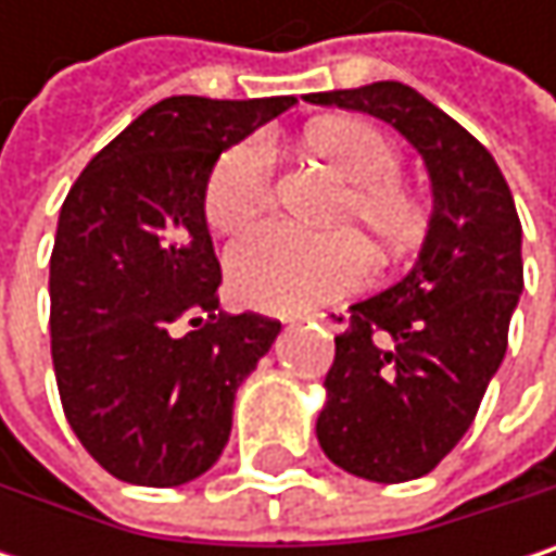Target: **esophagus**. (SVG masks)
<instances>
[{
  "instance_id": "obj_1",
  "label": "esophagus",
  "mask_w": 556,
  "mask_h": 556,
  "mask_svg": "<svg viewBox=\"0 0 556 556\" xmlns=\"http://www.w3.org/2000/svg\"><path fill=\"white\" fill-rule=\"evenodd\" d=\"M312 318L321 321L331 331H344L351 325V312L348 308H321V312H312Z\"/></svg>"
}]
</instances>
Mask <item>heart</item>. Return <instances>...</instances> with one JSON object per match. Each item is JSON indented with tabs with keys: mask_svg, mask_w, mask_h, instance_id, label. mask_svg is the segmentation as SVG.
Wrapping results in <instances>:
<instances>
[{
	"mask_svg": "<svg viewBox=\"0 0 556 556\" xmlns=\"http://www.w3.org/2000/svg\"><path fill=\"white\" fill-rule=\"evenodd\" d=\"M305 144L351 182L338 222L361 225L389 254L421 241L428 205L399 179L402 157L380 128L344 115L321 118L305 131ZM274 148L261 135L228 148L215 161L202 195L208 228L238 235L254 225L274 202ZM225 267L241 302L292 312L361 289L374 277V251L354 228L308 235L292 225H267L241 238Z\"/></svg>",
	"mask_w": 556,
	"mask_h": 556,
	"instance_id": "b5f03b06",
	"label": "heart"
}]
</instances>
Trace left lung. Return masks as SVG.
Wrapping results in <instances>:
<instances>
[{"instance_id":"8db88e82","label":"left lung","mask_w":556,"mask_h":556,"mask_svg":"<svg viewBox=\"0 0 556 556\" xmlns=\"http://www.w3.org/2000/svg\"><path fill=\"white\" fill-rule=\"evenodd\" d=\"M389 122L425 161L431 222L415 267L351 305L325 377L318 444L341 470L405 483L467 434L496 377L518 305L521 222L493 154L405 83L305 96Z\"/></svg>"}]
</instances>
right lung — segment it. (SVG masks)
<instances>
[{
  "instance_id": "add662e5",
  "label": "right lung",
  "mask_w": 556,
  "mask_h": 556,
  "mask_svg": "<svg viewBox=\"0 0 556 556\" xmlns=\"http://www.w3.org/2000/svg\"><path fill=\"white\" fill-rule=\"evenodd\" d=\"M289 105L295 96H169L63 199L51 254L56 389L79 444L125 483L202 477L228 444L235 392L277 341L274 318L218 308L202 195L222 151Z\"/></svg>"
}]
</instances>
